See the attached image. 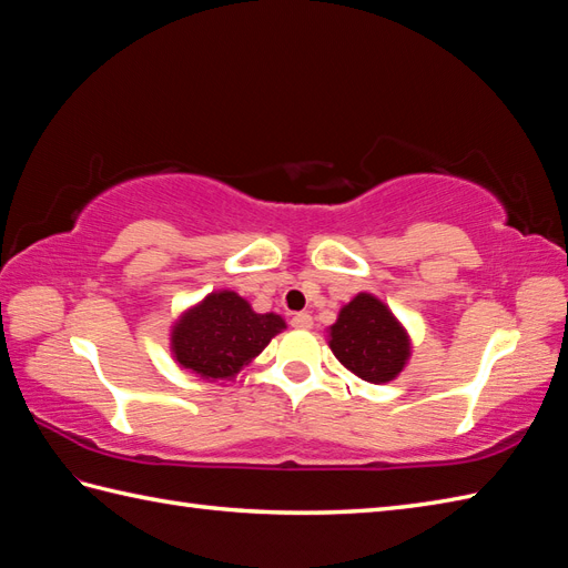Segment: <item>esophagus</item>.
<instances>
[{"label": "esophagus", "mask_w": 568, "mask_h": 568, "mask_svg": "<svg viewBox=\"0 0 568 568\" xmlns=\"http://www.w3.org/2000/svg\"><path fill=\"white\" fill-rule=\"evenodd\" d=\"M291 324H293L295 329H310L312 324H315V322H312V315H310V312H297V315H293Z\"/></svg>", "instance_id": "1"}]
</instances>
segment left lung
Instances as JSON below:
<instances>
[{
    "instance_id": "obj_1",
    "label": "left lung",
    "mask_w": 568,
    "mask_h": 568,
    "mask_svg": "<svg viewBox=\"0 0 568 568\" xmlns=\"http://www.w3.org/2000/svg\"><path fill=\"white\" fill-rule=\"evenodd\" d=\"M329 346L342 364L368 383H388L407 364L409 339L378 297L358 293L329 327Z\"/></svg>"
}]
</instances>
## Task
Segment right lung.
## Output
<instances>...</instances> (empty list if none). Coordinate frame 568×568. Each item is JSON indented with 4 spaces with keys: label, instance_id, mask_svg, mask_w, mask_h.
Segmentation results:
<instances>
[{
    "label": "right lung",
    "instance_id": "right-lung-1",
    "mask_svg": "<svg viewBox=\"0 0 568 568\" xmlns=\"http://www.w3.org/2000/svg\"><path fill=\"white\" fill-rule=\"evenodd\" d=\"M285 329L283 317L256 315L232 291L212 293L175 322L171 348L183 368L200 378L224 381L256 358L273 336Z\"/></svg>",
    "mask_w": 568,
    "mask_h": 568
}]
</instances>
